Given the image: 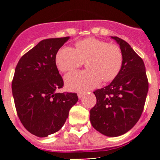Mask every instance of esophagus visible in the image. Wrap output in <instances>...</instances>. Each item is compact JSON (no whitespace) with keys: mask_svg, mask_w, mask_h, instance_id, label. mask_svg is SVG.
Segmentation results:
<instances>
[{"mask_svg":"<svg viewBox=\"0 0 160 160\" xmlns=\"http://www.w3.org/2000/svg\"><path fill=\"white\" fill-rule=\"evenodd\" d=\"M83 95H84V93H82V92L78 93V97L79 98H82Z\"/></svg>","mask_w":160,"mask_h":160,"instance_id":"obj_1","label":"esophagus"}]
</instances>
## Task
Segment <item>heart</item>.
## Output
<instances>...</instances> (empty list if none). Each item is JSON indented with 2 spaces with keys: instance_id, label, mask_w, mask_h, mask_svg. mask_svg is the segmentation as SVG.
<instances>
[{
  "instance_id": "obj_1",
  "label": "heart",
  "mask_w": 160,
  "mask_h": 160,
  "mask_svg": "<svg viewBox=\"0 0 160 160\" xmlns=\"http://www.w3.org/2000/svg\"><path fill=\"white\" fill-rule=\"evenodd\" d=\"M75 49L64 46L56 55L59 70L67 72L87 63L88 70L73 71L66 74L65 82L71 90H87L100 82L113 81L118 75L123 62L122 49L117 45L90 38L79 41Z\"/></svg>"
}]
</instances>
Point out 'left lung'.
Segmentation results:
<instances>
[{"mask_svg":"<svg viewBox=\"0 0 160 160\" xmlns=\"http://www.w3.org/2000/svg\"><path fill=\"white\" fill-rule=\"evenodd\" d=\"M111 38L122 49V69L111 84L94 91L97 102L90 111V119L98 132L116 137L130 131L140 118L148 80L143 61L129 44L118 37Z\"/></svg>","mask_w":160,"mask_h":160,"instance_id":"1","label":"left lung"}]
</instances>
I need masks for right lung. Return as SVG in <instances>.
I'll list each match as a JSON object with an SVG mask.
<instances>
[{"mask_svg": "<svg viewBox=\"0 0 160 160\" xmlns=\"http://www.w3.org/2000/svg\"><path fill=\"white\" fill-rule=\"evenodd\" d=\"M69 39L41 41L21 58L15 69L12 90L17 113L25 129L36 136L58 131L78 100L75 93L56 92L64 85L56 54Z\"/></svg>", "mask_w": 160, "mask_h": 160, "instance_id": "1", "label": "right lung"}]
</instances>
